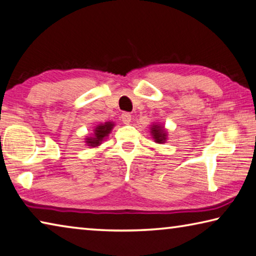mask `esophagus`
<instances>
[{"label":"esophagus","instance_id":"obj_1","mask_svg":"<svg viewBox=\"0 0 256 256\" xmlns=\"http://www.w3.org/2000/svg\"><path fill=\"white\" fill-rule=\"evenodd\" d=\"M120 118H121V121H122L124 124H128L132 121V114H130V113H128V112H124L122 114H121Z\"/></svg>","mask_w":256,"mask_h":256}]
</instances>
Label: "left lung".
<instances>
[{"instance_id":"8db88e82","label":"left lung","mask_w":256,"mask_h":256,"mask_svg":"<svg viewBox=\"0 0 256 256\" xmlns=\"http://www.w3.org/2000/svg\"><path fill=\"white\" fill-rule=\"evenodd\" d=\"M150 135H152L153 140L158 144H163L166 143L168 140V132L166 130L164 126L160 124H153L150 126Z\"/></svg>"}]
</instances>
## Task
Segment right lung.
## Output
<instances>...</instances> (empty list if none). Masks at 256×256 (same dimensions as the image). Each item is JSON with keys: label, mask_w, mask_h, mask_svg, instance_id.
<instances>
[{"label": "right lung", "mask_w": 256, "mask_h": 256, "mask_svg": "<svg viewBox=\"0 0 256 256\" xmlns=\"http://www.w3.org/2000/svg\"><path fill=\"white\" fill-rule=\"evenodd\" d=\"M113 127H114V122H112V121H108V122L98 124L93 129V132H92L90 136H86V145L90 146V148H98V146L102 144V142H104V140L108 136V134L112 132Z\"/></svg>", "instance_id": "obj_1"}]
</instances>
